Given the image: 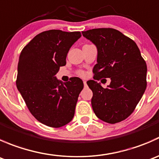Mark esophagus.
<instances>
[{"instance_id":"34e87169","label":"esophagus","mask_w":159,"mask_h":159,"mask_svg":"<svg viewBox=\"0 0 159 159\" xmlns=\"http://www.w3.org/2000/svg\"><path fill=\"white\" fill-rule=\"evenodd\" d=\"M83 82H84V86H86V85H87V82H86V81H83Z\"/></svg>"}]
</instances>
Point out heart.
I'll return each instance as SVG.
<instances>
[{"mask_svg":"<svg viewBox=\"0 0 159 159\" xmlns=\"http://www.w3.org/2000/svg\"><path fill=\"white\" fill-rule=\"evenodd\" d=\"M80 75H84V72H82V71H81V72H80Z\"/></svg>","mask_w":159,"mask_h":159,"instance_id":"obj_1","label":"heart"}]
</instances>
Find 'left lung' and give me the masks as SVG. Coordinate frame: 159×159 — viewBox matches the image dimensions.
<instances>
[{"label": "left lung", "mask_w": 159, "mask_h": 159, "mask_svg": "<svg viewBox=\"0 0 159 159\" xmlns=\"http://www.w3.org/2000/svg\"><path fill=\"white\" fill-rule=\"evenodd\" d=\"M98 49L94 79L110 78L104 89L94 80L87 81L93 92L91 106L99 119L115 124L134 111L146 89L147 66L133 40L113 28L82 31Z\"/></svg>", "instance_id": "left-lung-1"}]
</instances>
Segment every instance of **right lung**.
Wrapping results in <instances>:
<instances>
[{"instance_id": "add662e5", "label": "right lung", "mask_w": 159, "mask_h": 159, "mask_svg": "<svg viewBox=\"0 0 159 159\" xmlns=\"http://www.w3.org/2000/svg\"><path fill=\"white\" fill-rule=\"evenodd\" d=\"M81 37L79 31L46 30L36 35L19 57L17 90L32 115L49 127H62L75 115L82 80L75 77L63 83L55 75L66 65L68 51Z\"/></svg>"}]
</instances>
